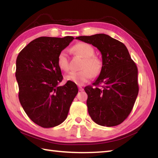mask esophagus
Segmentation results:
<instances>
[{
    "mask_svg": "<svg viewBox=\"0 0 158 158\" xmlns=\"http://www.w3.org/2000/svg\"><path fill=\"white\" fill-rule=\"evenodd\" d=\"M79 91H82V90H84V89H83L81 86H80V85H79Z\"/></svg>",
    "mask_w": 158,
    "mask_h": 158,
    "instance_id": "obj_1",
    "label": "esophagus"
}]
</instances>
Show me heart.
Returning <instances> with one entry per match:
<instances>
[{
    "instance_id": "obj_1",
    "label": "heart",
    "mask_w": 158,
    "mask_h": 158,
    "mask_svg": "<svg viewBox=\"0 0 158 158\" xmlns=\"http://www.w3.org/2000/svg\"><path fill=\"white\" fill-rule=\"evenodd\" d=\"M73 51L84 58L82 63V70L71 72L65 76L66 81H72L77 85H82L89 81L94 76H98L102 69V61L100 58L95 56V49L91 45L79 42L73 47ZM57 63L59 68L63 71H68L69 68L68 53L63 50L59 53L57 58Z\"/></svg>"
}]
</instances>
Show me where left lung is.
Here are the masks:
<instances>
[{
    "label": "left lung",
    "instance_id": "left-lung-1",
    "mask_svg": "<svg viewBox=\"0 0 158 158\" xmlns=\"http://www.w3.org/2000/svg\"><path fill=\"white\" fill-rule=\"evenodd\" d=\"M76 39L97 47L102 58V69L93 86L84 88L90 118L102 126L121 124L132 111L138 95L137 65L125 45L108 35Z\"/></svg>",
    "mask_w": 158,
    "mask_h": 158
}]
</instances>
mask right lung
Wrapping results in <instances>:
<instances>
[{"instance_id":"1","label":"right lung","mask_w":158,"mask_h":158,"mask_svg":"<svg viewBox=\"0 0 158 158\" xmlns=\"http://www.w3.org/2000/svg\"><path fill=\"white\" fill-rule=\"evenodd\" d=\"M74 38L40 37L19 53L16 79L19 99L26 114L42 127H53L65 121L78 93L74 83L58 84L63 79L57 63L59 53Z\"/></svg>"}]
</instances>
